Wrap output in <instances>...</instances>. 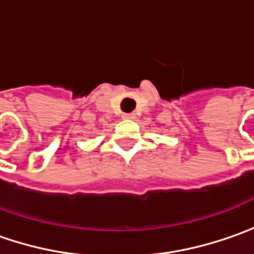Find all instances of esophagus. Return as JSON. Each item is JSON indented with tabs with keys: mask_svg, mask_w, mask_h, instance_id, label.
<instances>
[{
	"mask_svg": "<svg viewBox=\"0 0 254 254\" xmlns=\"http://www.w3.org/2000/svg\"><path fill=\"white\" fill-rule=\"evenodd\" d=\"M122 118H124V119H129V121H132V119H135V118H136V115H135L133 112H132V113H124V115H122Z\"/></svg>",
	"mask_w": 254,
	"mask_h": 254,
	"instance_id": "obj_1",
	"label": "esophagus"
}]
</instances>
